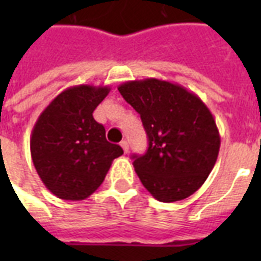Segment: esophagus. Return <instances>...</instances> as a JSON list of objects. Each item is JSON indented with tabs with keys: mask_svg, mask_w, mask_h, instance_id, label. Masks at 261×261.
Masks as SVG:
<instances>
[{
	"mask_svg": "<svg viewBox=\"0 0 261 261\" xmlns=\"http://www.w3.org/2000/svg\"><path fill=\"white\" fill-rule=\"evenodd\" d=\"M120 146H122L124 153H128V142H127V141H122V142H120Z\"/></svg>",
	"mask_w": 261,
	"mask_h": 261,
	"instance_id": "esophagus-1",
	"label": "esophagus"
}]
</instances>
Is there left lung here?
<instances>
[{"label": "left lung", "mask_w": 261, "mask_h": 261, "mask_svg": "<svg viewBox=\"0 0 261 261\" xmlns=\"http://www.w3.org/2000/svg\"><path fill=\"white\" fill-rule=\"evenodd\" d=\"M123 98L142 119L149 138L143 155H133L143 187L160 202L182 200L202 187L221 146L207 106L178 84L159 79L119 85Z\"/></svg>", "instance_id": "8db88e82"}]
</instances>
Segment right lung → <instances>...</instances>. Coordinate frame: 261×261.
Instances as JSON below:
<instances>
[{
    "instance_id": "right-lung-1",
    "label": "right lung",
    "mask_w": 261,
    "mask_h": 261,
    "mask_svg": "<svg viewBox=\"0 0 261 261\" xmlns=\"http://www.w3.org/2000/svg\"><path fill=\"white\" fill-rule=\"evenodd\" d=\"M110 87L75 85L57 96L39 115L31 133V157L51 194L84 200L104 181L123 149L110 143L106 128L93 119Z\"/></svg>"
}]
</instances>
